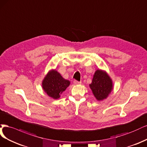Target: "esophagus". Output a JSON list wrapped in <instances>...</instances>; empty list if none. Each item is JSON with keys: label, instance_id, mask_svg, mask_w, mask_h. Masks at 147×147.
Here are the masks:
<instances>
[{"label": "esophagus", "instance_id": "esophagus-1", "mask_svg": "<svg viewBox=\"0 0 147 147\" xmlns=\"http://www.w3.org/2000/svg\"><path fill=\"white\" fill-rule=\"evenodd\" d=\"M74 84H76V85H78V84H81V82H79V81H78V80H74Z\"/></svg>", "mask_w": 147, "mask_h": 147}]
</instances>
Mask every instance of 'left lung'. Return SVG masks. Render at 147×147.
I'll return each instance as SVG.
<instances>
[{
	"instance_id": "obj_1",
	"label": "left lung",
	"mask_w": 147,
	"mask_h": 147,
	"mask_svg": "<svg viewBox=\"0 0 147 147\" xmlns=\"http://www.w3.org/2000/svg\"><path fill=\"white\" fill-rule=\"evenodd\" d=\"M112 80L106 73L99 69L96 71L90 87L97 100L101 101L106 98L112 91Z\"/></svg>"
}]
</instances>
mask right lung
I'll list each match as a JSON object with an SVG mask.
<instances>
[{
  "label": "right lung",
  "instance_id": "obj_1",
  "mask_svg": "<svg viewBox=\"0 0 147 147\" xmlns=\"http://www.w3.org/2000/svg\"><path fill=\"white\" fill-rule=\"evenodd\" d=\"M69 80L64 79L55 70L47 74L42 81V88L48 95L54 99L60 98V94L64 92L69 85Z\"/></svg>",
  "mask_w": 147,
  "mask_h": 147
}]
</instances>
